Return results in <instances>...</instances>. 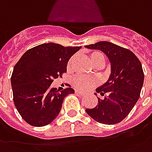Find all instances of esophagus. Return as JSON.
Segmentation results:
<instances>
[{
	"instance_id": "obj_1",
	"label": "esophagus",
	"mask_w": 152,
	"mask_h": 152,
	"mask_svg": "<svg viewBox=\"0 0 152 152\" xmlns=\"http://www.w3.org/2000/svg\"><path fill=\"white\" fill-rule=\"evenodd\" d=\"M75 93H76L77 95H80V96H83V95H84L83 92H81V91H77V90H75Z\"/></svg>"
}]
</instances>
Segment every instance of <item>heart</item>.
<instances>
[{
  "mask_svg": "<svg viewBox=\"0 0 152 152\" xmlns=\"http://www.w3.org/2000/svg\"><path fill=\"white\" fill-rule=\"evenodd\" d=\"M75 57H71L67 63V68L69 69L71 67L72 63L74 61ZM88 60L95 67H101L104 63V56L99 52L97 51H92L88 54ZM73 85L76 88L79 90H86L91 87L95 86L97 83V81L93 78H88V77H83V76H75L72 80Z\"/></svg>",
  "mask_w": 152,
  "mask_h": 152,
  "instance_id": "b5f03b06",
  "label": "heart"
}]
</instances>
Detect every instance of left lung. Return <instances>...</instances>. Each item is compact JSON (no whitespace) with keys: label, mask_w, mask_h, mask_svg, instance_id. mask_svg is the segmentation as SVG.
I'll return each mask as SVG.
<instances>
[{"label":"left lung","mask_w":152,"mask_h":152,"mask_svg":"<svg viewBox=\"0 0 152 152\" xmlns=\"http://www.w3.org/2000/svg\"><path fill=\"white\" fill-rule=\"evenodd\" d=\"M98 49L108 56L111 62L108 80L96 90L104 99L98 98L95 108L86 112L97 122L113 125L121 122L132 110L139 99L144 81L142 64L133 52L107 41L85 46Z\"/></svg>","instance_id":"obj_1"}]
</instances>
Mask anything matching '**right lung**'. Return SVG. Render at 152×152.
I'll return each instance as SVG.
<instances>
[{"instance_id": "add662e5", "label": "right lung", "mask_w": 152, "mask_h": 152, "mask_svg": "<svg viewBox=\"0 0 152 152\" xmlns=\"http://www.w3.org/2000/svg\"><path fill=\"white\" fill-rule=\"evenodd\" d=\"M81 47H64L54 43L39 44L23 54L11 76L14 103L26 122L32 126H47L59 114L71 87L61 92L53 88L54 78L66 73L69 58Z\"/></svg>"}]
</instances>
